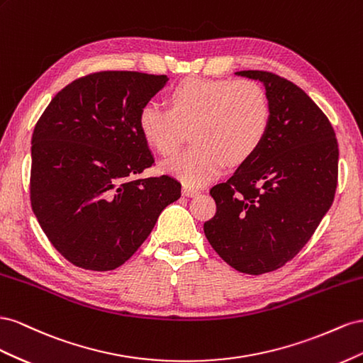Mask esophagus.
Segmentation results:
<instances>
[{
  "label": "esophagus",
  "mask_w": 363,
  "mask_h": 363,
  "mask_svg": "<svg viewBox=\"0 0 363 363\" xmlns=\"http://www.w3.org/2000/svg\"><path fill=\"white\" fill-rule=\"evenodd\" d=\"M182 194L184 196H189V198H193V196H198L199 194V190L198 189H193V187H189V185H184Z\"/></svg>",
  "instance_id": "34e87169"
}]
</instances>
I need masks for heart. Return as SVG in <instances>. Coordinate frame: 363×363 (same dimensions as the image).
I'll list each match as a JSON object with an SVG mask.
<instances>
[{
  "label": "heart",
  "instance_id": "heart-1",
  "mask_svg": "<svg viewBox=\"0 0 363 363\" xmlns=\"http://www.w3.org/2000/svg\"><path fill=\"white\" fill-rule=\"evenodd\" d=\"M266 89L254 80L185 79L169 92V108L149 101L138 128L149 146L169 157L191 129V147L162 164V170L189 187L213 181L225 161L240 164L257 153L271 128Z\"/></svg>",
  "mask_w": 363,
  "mask_h": 363
}]
</instances>
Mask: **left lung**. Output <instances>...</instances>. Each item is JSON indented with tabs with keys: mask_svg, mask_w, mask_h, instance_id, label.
<instances>
[{
	"mask_svg": "<svg viewBox=\"0 0 363 363\" xmlns=\"http://www.w3.org/2000/svg\"><path fill=\"white\" fill-rule=\"evenodd\" d=\"M235 74L262 82L271 128L254 157L210 190L217 211L203 233L228 264L260 275L292 260L330 210L339 149L328 118L301 88L267 71Z\"/></svg>",
	"mask_w": 363,
	"mask_h": 363,
	"instance_id": "1",
	"label": "left lung"
}]
</instances>
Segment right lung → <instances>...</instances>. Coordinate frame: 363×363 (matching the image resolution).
<instances>
[{"label":"right lung","mask_w":363,"mask_h":363,"mask_svg":"<svg viewBox=\"0 0 363 363\" xmlns=\"http://www.w3.org/2000/svg\"><path fill=\"white\" fill-rule=\"evenodd\" d=\"M167 80L94 72L59 91L36 123L30 201L51 245L74 266L99 272L121 266L181 198L172 176L133 178L153 164L140 109Z\"/></svg>","instance_id":"1"}]
</instances>
